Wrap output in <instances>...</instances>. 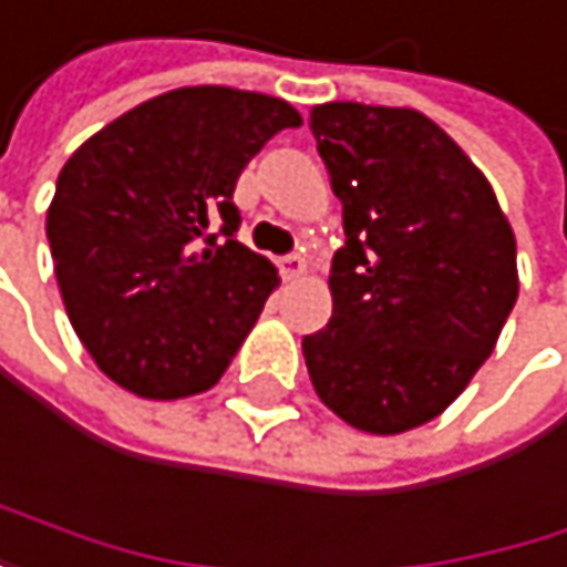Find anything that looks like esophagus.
I'll return each instance as SVG.
<instances>
[{
	"instance_id": "obj_1",
	"label": "esophagus",
	"mask_w": 567,
	"mask_h": 567,
	"mask_svg": "<svg viewBox=\"0 0 567 567\" xmlns=\"http://www.w3.org/2000/svg\"><path fill=\"white\" fill-rule=\"evenodd\" d=\"M303 270H307V260H303L300 254H290V257H284V260H280V274H284V280H297V277H303Z\"/></svg>"
}]
</instances>
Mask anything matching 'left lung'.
<instances>
[{
	"instance_id": "left-lung-1",
	"label": "left lung",
	"mask_w": 567,
	"mask_h": 567,
	"mask_svg": "<svg viewBox=\"0 0 567 567\" xmlns=\"http://www.w3.org/2000/svg\"><path fill=\"white\" fill-rule=\"evenodd\" d=\"M310 130L347 244L333 313L303 337L307 374L350 427H421L498 343L518 300L515 230L484 173L417 110L323 103Z\"/></svg>"
}]
</instances>
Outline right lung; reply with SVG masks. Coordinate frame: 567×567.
Listing matches in <instances>:
<instances>
[{"label": "right lung", "instance_id": "1", "mask_svg": "<svg viewBox=\"0 0 567 567\" xmlns=\"http://www.w3.org/2000/svg\"><path fill=\"white\" fill-rule=\"evenodd\" d=\"M300 123L277 96L183 86L65 159L45 237L69 323L110 381L176 401L224 378L280 284L234 237V189L264 143Z\"/></svg>", "mask_w": 567, "mask_h": 567}]
</instances>
